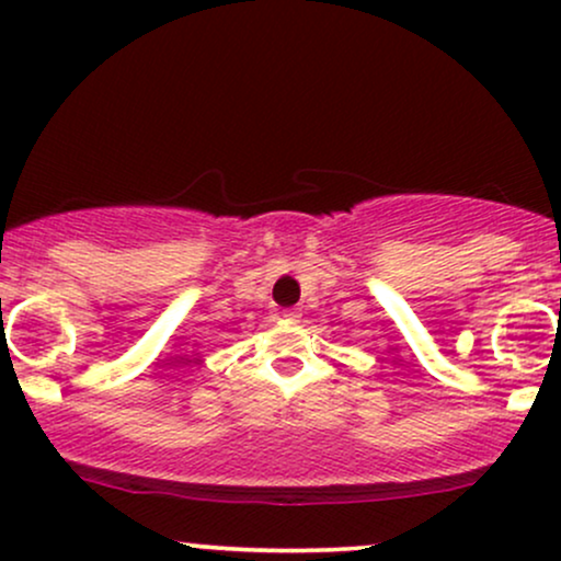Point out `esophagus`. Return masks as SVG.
Here are the masks:
<instances>
[{
	"instance_id": "1",
	"label": "esophagus",
	"mask_w": 561,
	"mask_h": 561,
	"mask_svg": "<svg viewBox=\"0 0 561 561\" xmlns=\"http://www.w3.org/2000/svg\"><path fill=\"white\" fill-rule=\"evenodd\" d=\"M282 316H285L287 321H300L302 310L300 308H287V310H282Z\"/></svg>"
}]
</instances>
